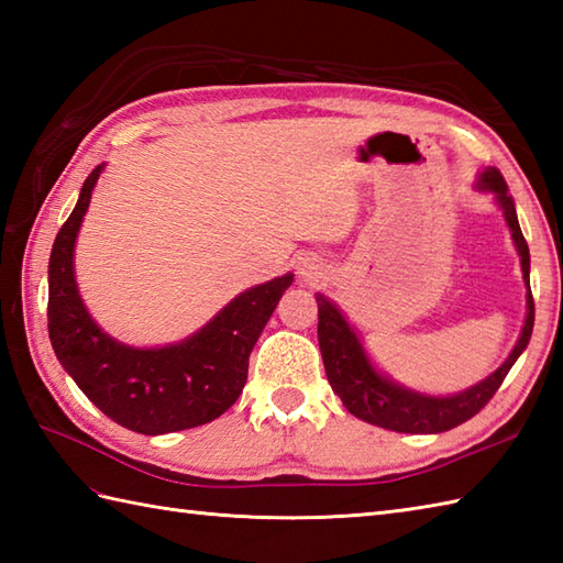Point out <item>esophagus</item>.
I'll return each mask as SVG.
<instances>
[{"label": "esophagus", "mask_w": 563, "mask_h": 563, "mask_svg": "<svg viewBox=\"0 0 563 563\" xmlns=\"http://www.w3.org/2000/svg\"><path fill=\"white\" fill-rule=\"evenodd\" d=\"M297 273H300L305 280H312V278H317V275H319L317 261H314V258H309V256L300 258V261H297Z\"/></svg>", "instance_id": "esophagus-1"}]
</instances>
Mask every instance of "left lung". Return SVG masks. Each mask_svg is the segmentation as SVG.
<instances>
[{
  "label": "left lung",
  "instance_id": "obj_1",
  "mask_svg": "<svg viewBox=\"0 0 563 563\" xmlns=\"http://www.w3.org/2000/svg\"><path fill=\"white\" fill-rule=\"evenodd\" d=\"M482 190H492L498 198V206L506 214V222L512 232V242L522 261V273L530 290V249L520 232L516 214V202L508 196V184L498 169L488 166L479 178ZM319 307V349L324 357L327 377L331 389L339 394L345 409L379 428L397 430V433H445V430L470 421L492 401L498 387L504 385L508 369L518 361L520 353L528 349L532 327H534V300L532 290L528 292V319L516 349L510 351L508 361L500 365L494 375H488L479 385L464 389L454 397H426V394L409 391L382 377L373 363L367 361L361 341L349 327V321L333 307L324 295H317Z\"/></svg>",
  "mask_w": 563,
  "mask_h": 563
}]
</instances>
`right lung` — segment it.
<instances>
[{"label":"right lung","mask_w":563,"mask_h":563,"mask_svg":"<svg viewBox=\"0 0 563 563\" xmlns=\"http://www.w3.org/2000/svg\"><path fill=\"white\" fill-rule=\"evenodd\" d=\"M103 166L81 186L67 222L55 236L47 266V333L53 351L77 387L113 418L142 435L196 428L222 416L239 399L249 355L271 319L292 273L256 285L227 305L194 336L164 349H130L93 324L84 309L71 254Z\"/></svg>","instance_id":"1"}]
</instances>
